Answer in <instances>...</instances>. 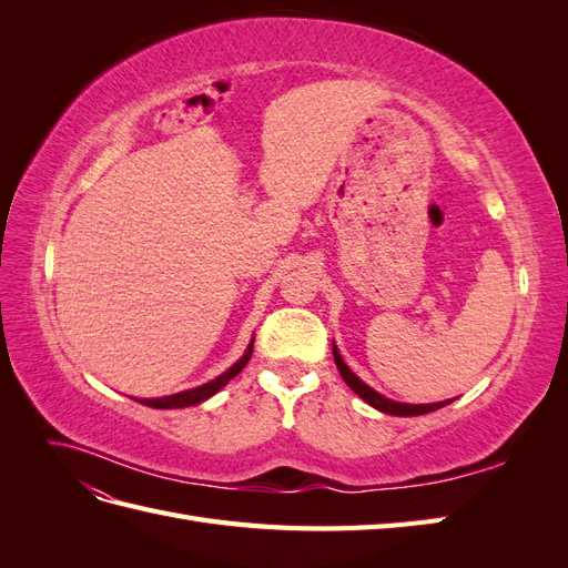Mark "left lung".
Listing matches in <instances>:
<instances>
[{
	"instance_id": "obj_1",
	"label": "left lung",
	"mask_w": 568,
	"mask_h": 568,
	"mask_svg": "<svg viewBox=\"0 0 568 568\" xmlns=\"http://www.w3.org/2000/svg\"><path fill=\"white\" fill-rule=\"evenodd\" d=\"M334 348V363L338 367V374L343 376V382H346L359 398H363L367 405H372L374 409L379 412H386V415H395V417H417V415H426V412H434V409H440L445 405H450L453 400H440V403H432V405H407V403H395V400H388L386 395L376 393L374 388H369L363 379H359L357 374L351 372V367L343 363V357L336 348V343H332Z\"/></svg>"
}]
</instances>
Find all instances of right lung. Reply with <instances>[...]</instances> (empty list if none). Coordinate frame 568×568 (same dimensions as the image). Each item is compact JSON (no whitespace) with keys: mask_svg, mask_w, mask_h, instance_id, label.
I'll use <instances>...</instances> for the list:
<instances>
[{"mask_svg":"<svg viewBox=\"0 0 568 568\" xmlns=\"http://www.w3.org/2000/svg\"><path fill=\"white\" fill-rule=\"evenodd\" d=\"M251 353H253V341L248 343V348L242 355V359H236V363L227 372H222L217 379L203 384V386H196V388L175 393V395H165V398H142L140 403L146 405V407H156V409H178V407H192V405L209 400L211 395H215L222 386H227L230 379H234V376L246 367V363L251 359Z\"/></svg>","mask_w":568,"mask_h":568,"instance_id":"add662e5","label":"right lung"}]
</instances>
